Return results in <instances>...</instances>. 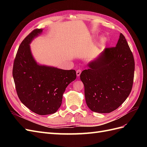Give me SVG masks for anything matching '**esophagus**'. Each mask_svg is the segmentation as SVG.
I'll return each mask as SVG.
<instances>
[{
    "instance_id": "obj_1",
    "label": "esophagus",
    "mask_w": 147,
    "mask_h": 147,
    "mask_svg": "<svg viewBox=\"0 0 147 147\" xmlns=\"http://www.w3.org/2000/svg\"><path fill=\"white\" fill-rule=\"evenodd\" d=\"M81 73H82V70H81L80 69H78V70H77V72H76V74H77V77H79Z\"/></svg>"
}]
</instances>
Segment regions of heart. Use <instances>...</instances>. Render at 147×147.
Wrapping results in <instances>:
<instances>
[{"label": "heart", "mask_w": 147, "mask_h": 147, "mask_svg": "<svg viewBox=\"0 0 147 147\" xmlns=\"http://www.w3.org/2000/svg\"><path fill=\"white\" fill-rule=\"evenodd\" d=\"M105 42H106V38H105V37L102 36V37H101L100 38V43L103 44V43H104Z\"/></svg>", "instance_id": "heart-1"}]
</instances>
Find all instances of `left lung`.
Returning a JSON list of instances; mask_svg holds the SVG:
<instances>
[{"label": "left lung", "instance_id": "8db88e82", "mask_svg": "<svg viewBox=\"0 0 147 147\" xmlns=\"http://www.w3.org/2000/svg\"><path fill=\"white\" fill-rule=\"evenodd\" d=\"M82 71L86 104L91 111L108 113L126 100L132 90L135 63L126 40L122 34L116 47L105 48Z\"/></svg>", "mask_w": 147, "mask_h": 147}]
</instances>
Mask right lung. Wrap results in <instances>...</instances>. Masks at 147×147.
Returning a JSON list of instances; mask_svg holds the SVG:
<instances>
[{"label":"right lung","mask_w":147,"mask_h":147,"mask_svg":"<svg viewBox=\"0 0 147 147\" xmlns=\"http://www.w3.org/2000/svg\"><path fill=\"white\" fill-rule=\"evenodd\" d=\"M43 32L34 30L21 42L13 68V77L21 102L40 115L56 112L65 88L76 79L75 70H63L42 65L35 61L30 44Z\"/></svg>","instance_id":"1"}]
</instances>
